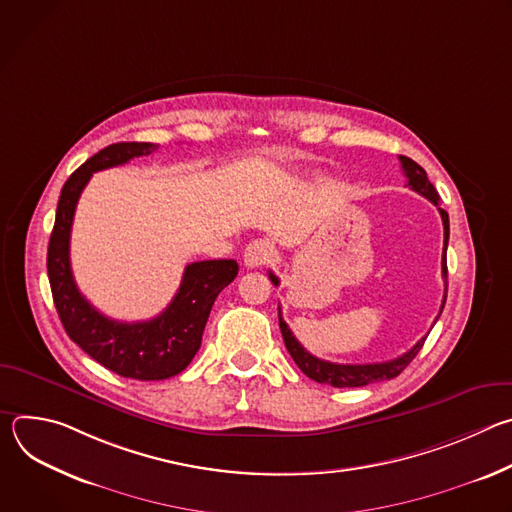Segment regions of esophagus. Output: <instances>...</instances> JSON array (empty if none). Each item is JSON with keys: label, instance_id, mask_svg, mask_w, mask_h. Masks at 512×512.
I'll use <instances>...</instances> for the list:
<instances>
[{"label": "esophagus", "instance_id": "1", "mask_svg": "<svg viewBox=\"0 0 512 512\" xmlns=\"http://www.w3.org/2000/svg\"><path fill=\"white\" fill-rule=\"evenodd\" d=\"M275 255V249L269 241H263V239H257V241H251L245 249V265L247 267H263L267 265Z\"/></svg>", "mask_w": 512, "mask_h": 512}]
</instances>
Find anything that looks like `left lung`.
<instances>
[{
	"mask_svg": "<svg viewBox=\"0 0 512 512\" xmlns=\"http://www.w3.org/2000/svg\"><path fill=\"white\" fill-rule=\"evenodd\" d=\"M401 160V168L407 176V186H411L417 194L425 196L429 202H433L435 206H440V194H437V190L433 188V184L427 180V174L425 170L413 162L411 158L407 156H399ZM442 214V223H444V257H442V275H444V281H446V291H448V261H446V251H448V239H450V218H448V212L444 208H437ZM269 279L273 281V285H279V279L269 273ZM446 306V296H444V302H442V308H440V314ZM279 314V328H281V334H283V342H285V348L287 352L291 354V358L296 360L298 367L302 369V373L306 377H310L312 381L316 383H324V385H332V387H364V385H371V383H379V381H389V379H395L397 375H401L407 364L417 356V352L421 350L423 342L427 336H423L411 350H407L405 354L393 358V360H385V362H373V364H338V362H328V360H322L314 354H310L300 342L298 338L294 336V332L289 330V326L283 322L281 318V310L277 312ZM440 318V316H437ZM435 318V322H437Z\"/></svg>",
	"mask_w": 512,
	"mask_h": 512,
	"instance_id": "obj_1",
	"label": "left lung"
}]
</instances>
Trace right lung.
<instances>
[{"mask_svg":"<svg viewBox=\"0 0 512 512\" xmlns=\"http://www.w3.org/2000/svg\"><path fill=\"white\" fill-rule=\"evenodd\" d=\"M158 150L148 141H121L89 158L64 182L48 243V279L58 318L70 336L105 369L125 379L164 381L182 373L200 348L216 296L237 277L233 259L186 265L168 308L145 322H117L95 310L81 294L70 269V229L77 202L93 172L127 164Z\"/></svg>","mask_w":512,"mask_h":512,"instance_id":"add662e5","label":"right lung"}]
</instances>
